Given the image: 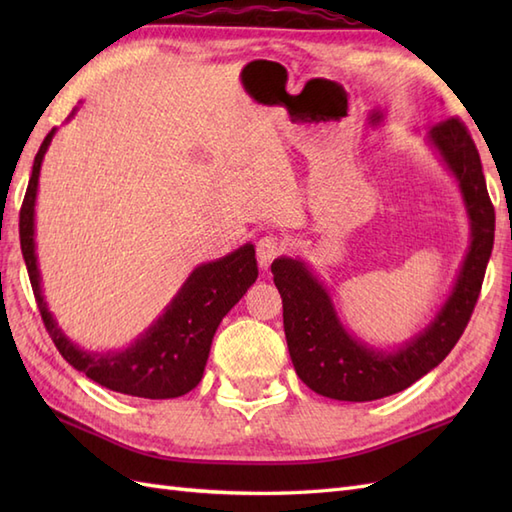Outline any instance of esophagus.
<instances>
[{"mask_svg":"<svg viewBox=\"0 0 512 512\" xmlns=\"http://www.w3.org/2000/svg\"><path fill=\"white\" fill-rule=\"evenodd\" d=\"M281 255V244L277 242L275 237H262L257 242V262H259V268L262 270H268L270 264H273V259H277Z\"/></svg>","mask_w":512,"mask_h":512,"instance_id":"esophagus-1","label":"esophagus"}]
</instances>
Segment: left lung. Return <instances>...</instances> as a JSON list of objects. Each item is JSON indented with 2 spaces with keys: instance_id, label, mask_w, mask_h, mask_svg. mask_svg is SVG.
Returning a JSON list of instances; mask_svg holds the SVG:
<instances>
[{
  "instance_id": "1",
  "label": "left lung",
  "mask_w": 512,
  "mask_h": 512,
  "mask_svg": "<svg viewBox=\"0 0 512 512\" xmlns=\"http://www.w3.org/2000/svg\"><path fill=\"white\" fill-rule=\"evenodd\" d=\"M424 140L458 184L471 231L449 297L424 328L398 345L376 347L345 328L328 286L299 255L277 257L270 266L292 365L319 396L367 402L398 394L447 358L471 319L493 250L495 211L480 154L458 118L433 125Z\"/></svg>"
}]
</instances>
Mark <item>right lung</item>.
I'll return each mask as SVG.
<instances>
[{
    "label": "right lung",
    "instance_id": "add662e5",
    "mask_svg": "<svg viewBox=\"0 0 512 512\" xmlns=\"http://www.w3.org/2000/svg\"><path fill=\"white\" fill-rule=\"evenodd\" d=\"M74 114L76 110L70 118ZM54 134H57V129H52L43 138L37 151L26 198L19 213L21 253H24L30 284L35 290L37 306L48 334L65 361L101 387L151 400L189 394L202 380L217 325L246 295V290L255 284L259 275L255 246L248 242L220 259L195 266L165 310L127 347L101 352L85 350L61 330L59 321L54 319L48 308L41 286L35 242V206L43 156H46Z\"/></svg>",
    "mask_w": 512,
    "mask_h": 512
}]
</instances>
